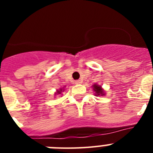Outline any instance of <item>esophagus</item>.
Segmentation results:
<instances>
[{
	"label": "esophagus",
	"instance_id": "1",
	"mask_svg": "<svg viewBox=\"0 0 153 153\" xmlns=\"http://www.w3.org/2000/svg\"><path fill=\"white\" fill-rule=\"evenodd\" d=\"M81 83H82V81H81V80H76L75 81L76 84H80Z\"/></svg>",
	"mask_w": 153,
	"mask_h": 153
}]
</instances>
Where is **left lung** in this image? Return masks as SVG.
<instances>
[{
  "label": "left lung",
  "mask_w": 153,
  "mask_h": 153,
  "mask_svg": "<svg viewBox=\"0 0 153 153\" xmlns=\"http://www.w3.org/2000/svg\"><path fill=\"white\" fill-rule=\"evenodd\" d=\"M93 90L96 92V95L97 96H100L101 95H104V92L102 90V89L101 88V86H98L97 84H94L93 85Z\"/></svg>",
  "instance_id": "obj_1"
}]
</instances>
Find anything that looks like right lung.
Instances as JSON below:
<instances>
[{
  "label": "right lung",
  "mask_w": 153,
  "mask_h": 153,
  "mask_svg": "<svg viewBox=\"0 0 153 153\" xmlns=\"http://www.w3.org/2000/svg\"><path fill=\"white\" fill-rule=\"evenodd\" d=\"M62 90H63V89H60V90H58L57 93H56V94H60V93H61V92H62Z\"/></svg>",
  "instance_id": "1"
}]
</instances>
